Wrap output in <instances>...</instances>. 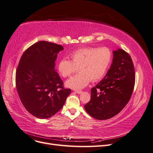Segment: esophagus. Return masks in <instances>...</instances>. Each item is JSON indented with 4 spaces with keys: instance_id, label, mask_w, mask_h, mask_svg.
Returning <instances> with one entry per match:
<instances>
[{
    "instance_id": "esophagus-1",
    "label": "esophagus",
    "mask_w": 153,
    "mask_h": 153,
    "mask_svg": "<svg viewBox=\"0 0 153 153\" xmlns=\"http://www.w3.org/2000/svg\"><path fill=\"white\" fill-rule=\"evenodd\" d=\"M75 92H76V93H77V94H81L82 92V91H75Z\"/></svg>"
}]
</instances>
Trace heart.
<instances>
[{
    "instance_id": "obj_1",
    "label": "heart",
    "mask_w": 153,
    "mask_h": 153,
    "mask_svg": "<svg viewBox=\"0 0 153 153\" xmlns=\"http://www.w3.org/2000/svg\"><path fill=\"white\" fill-rule=\"evenodd\" d=\"M71 61L62 58L58 64V71L64 77H69L79 70V73L66 81V85L73 89L79 90L85 87L91 80L101 79L112 62V55L106 47L82 48L71 53Z\"/></svg>"
}]
</instances>
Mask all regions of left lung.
<instances>
[{
    "label": "left lung",
    "instance_id": "1",
    "mask_svg": "<svg viewBox=\"0 0 153 153\" xmlns=\"http://www.w3.org/2000/svg\"><path fill=\"white\" fill-rule=\"evenodd\" d=\"M113 56L107 73L92 88L91 100L84 105L86 112L98 120L110 119L121 112L130 100L135 85V69L129 55L118 49Z\"/></svg>",
    "mask_w": 153,
    "mask_h": 153
}]
</instances>
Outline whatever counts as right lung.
I'll list each match as a JSON object with an SVG mask.
<instances>
[{
  "label": "right lung",
  "mask_w": 153,
  "mask_h": 153,
  "mask_svg": "<svg viewBox=\"0 0 153 153\" xmlns=\"http://www.w3.org/2000/svg\"><path fill=\"white\" fill-rule=\"evenodd\" d=\"M61 45L41 41L27 48L20 60L16 71V87L25 108L39 119L54 115L64 106L70 89H64L63 82L55 69Z\"/></svg>",
  "instance_id": "add662e5"
}]
</instances>
